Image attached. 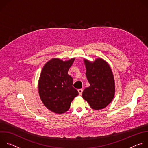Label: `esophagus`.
I'll return each instance as SVG.
<instances>
[{
	"label": "esophagus",
	"instance_id": "1",
	"mask_svg": "<svg viewBox=\"0 0 148 148\" xmlns=\"http://www.w3.org/2000/svg\"><path fill=\"white\" fill-rule=\"evenodd\" d=\"M78 94H79V95H81V94H82V92H83V89H79V90H78Z\"/></svg>",
	"mask_w": 148,
	"mask_h": 148
}]
</instances>
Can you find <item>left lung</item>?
Instances as JSON below:
<instances>
[{"label": "left lung", "instance_id": "1", "mask_svg": "<svg viewBox=\"0 0 148 148\" xmlns=\"http://www.w3.org/2000/svg\"><path fill=\"white\" fill-rule=\"evenodd\" d=\"M86 76L90 86L84 90L82 98L91 108L100 110L112 102L115 92L114 75L108 63L101 58L93 62L84 59Z\"/></svg>", "mask_w": 148, "mask_h": 148}]
</instances>
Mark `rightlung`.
I'll list each match as a JSON object with an SVG mask.
<instances>
[{
  "label": "right lung",
  "mask_w": 148,
  "mask_h": 148,
  "mask_svg": "<svg viewBox=\"0 0 148 148\" xmlns=\"http://www.w3.org/2000/svg\"><path fill=\"white\" fill-rule=\"evenodd\" d=\"M74 58L62 61L54 58L41 70L38 88L40 98L50 111L58 114L67 112L74 98L78 95L73 87V78L68 74Z\"/></svg>",
  "instance_id": "obj_1"
}]
</instances>
